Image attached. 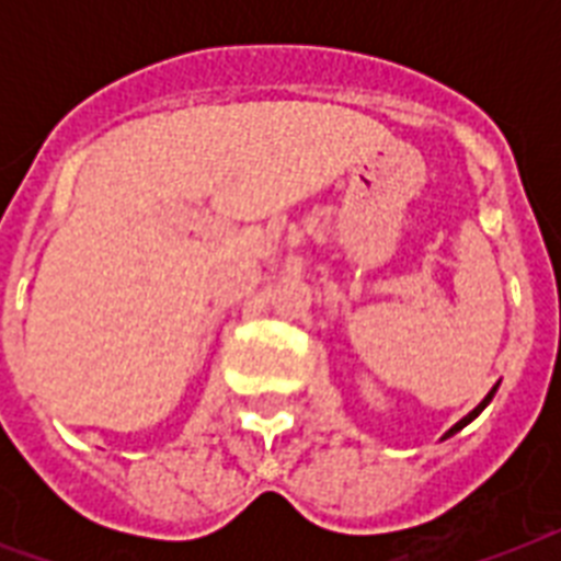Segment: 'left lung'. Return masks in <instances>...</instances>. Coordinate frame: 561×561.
Returning a JSON list of instances; mask_svg holds the SVG:
<instances>
[{"label": "left lung", "instance_id": "8db88e82", "mask_svg": "<svg viewBox=\"0 0 561 561\" xmlns=\"http://www.w3.org/2000/svg\"><path fill=\"white\" fill-rule=\"evenodd\" d=\"M495 390H497V387H492V390H489V396H486V399H483V401H480V404H478V408H474V410H471V413H469V416H462V419H460V422H457V425H454V427H451V431H448V434H445V436H451V434H457V431H460V427H466V425H469V422H471V419H474V416H480V410H483V408H486V404H489V401H492V396H495Z\"/></svg>", "mask_w": 561, "mask_h": 561}]
</instances>
